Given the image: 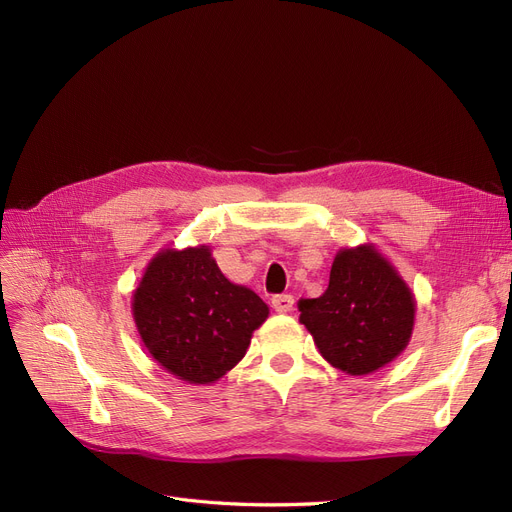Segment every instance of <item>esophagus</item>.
Wrapping results in <instances>:
<instances>
[{
  "label": "esophagus",
  "mask_w": 512,
  "mask_h": 512,
  "mask_svg": "<svg viewBox=\"0 0 512 512\" xmlns=\"http://www.w3.org/2000/svg\"><path fill=\"white\" fill-rule=\"evenodd\" d=\"M273 309L277 311V313H290L292 309H294V296H290V294H281V296H273Z\"/></svg>",
  "instance_id": "esophagus-1"
}]
</instances>
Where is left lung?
Listing matches in <instances>:
<instances>
[{"instance_id": "left-lung-1", "label": "left lung", "mask_w": 512, "mask_h": 512, "mask_svg": "<svg viewBox=\"0 0 512 512\" xmlns=\"http://www.w3.org/2000/svg\"><path fill=\"white\" fill-rule=\"evenodd\" d=\"M321 357L351 376L372 374L410 344L416 298L374 243L342 248L319 298L298 302Z\"/></svg>"}]
</instances>
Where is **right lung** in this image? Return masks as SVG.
<instances>
[{"instance_id":"1","label":"right lung","mask_w":512,"mask_h":512,"mask_svg":"<svg viewBox=\"0 0 512 512\" xmlns=\"http://www.w3.org/2000/svg\"><path fill=\"white\" fill-rule=\"evenodd\" d=\"M149 355L189 384H212L243 359L269 306L218 269L210 245L161 250L132 294Z\"/></svg>"}]
</instances>
